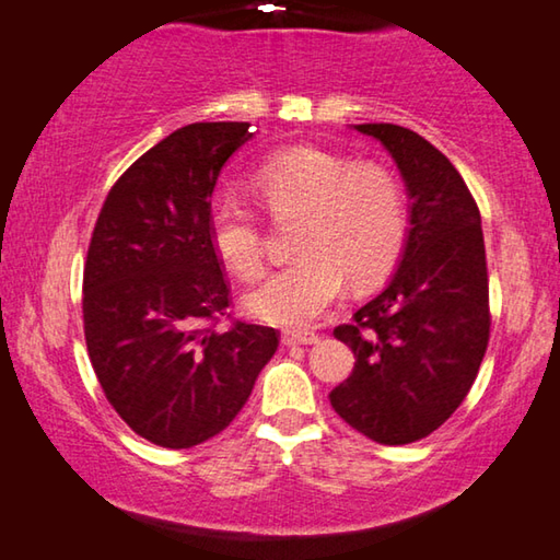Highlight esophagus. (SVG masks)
Returning <instances> with one entry per match:
<instances>
[{
  "mask_svg": "<svg viewBox=\"0 0 560 560\" xmlns=\"http://www.w3.org/2000/svg\"><path fill=\"white\" fill-rule=\"evenodd\" d=\"M322 337L319 334H314V331H283L281 334V341L287 347H296V345H316V341H319Z\"/></svg>",
  "mask_w": 560,
  "mask_h": 560,
  "instance_id": "esophagus-1",
  "label": "esophagus"
}]
</instances>
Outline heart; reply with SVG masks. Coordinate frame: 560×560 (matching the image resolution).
<instances>
[{
	"label": "heart",
	"mask_w": 560,
	"mask_h": 560,
	"mask_svg": "<svg viewBox=\"0 0 560 560\" xmlns=\"http://www.w3.org/2000/svg\"><path fill=\"white\" fill-rule=\"evenodd\" d=\"M256 203L273 221L296 219V258L248 291L256 319L302 329L337 302L345 277L380 281L405 252L410 211L402 183L380 163H354L314 145L279 150L248 178ZM208 236L226 269L254 279L264 264L261 223L248 200L219 194L208 206Z\"/></svg>",
	"instance_id": "b5f03b06"
}]
</instances>
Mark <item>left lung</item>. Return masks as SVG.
Segmentation results:
<instances>
[{"instance_id": "8db88e82", "label": "left lung", "mask_w": 560, "mask_h": 560, "mask_svg": "<svg viewBox=\"0 0 560 560\" xmlns=\"http://www.w3.org/2000/svg\"><path fill=\"white\" fill-rule=\"evenodd\" d=\"M387 148L410 196V233L395 277L334 337L354 370L331 407L380 445L435 432L463 405L490 337L480 211L463 175L422 136L392 122L354 125Z\"/></svg>"}]
</instances>
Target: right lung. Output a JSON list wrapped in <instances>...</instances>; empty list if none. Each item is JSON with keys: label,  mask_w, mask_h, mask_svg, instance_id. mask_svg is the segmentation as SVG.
<instances>
[{"label": "right lung", "mask_w": 560, "mask_h": 560, "mask_svg": "<svg viewBox=\"0 0 560 560\" xmlns=\"http://www.w3.org/2000/svg\"><path fill=\"white\" fill-rule=\"evenodd\" d=\"M248 122H194L138 158L107 194L88 248L82 319L100 387L128 428L183 450L219 435L279 347L271 327L236 322L208 236L221 168Z\"/></svg>", "instance_id": "right-lung-1"}]
</instances>
